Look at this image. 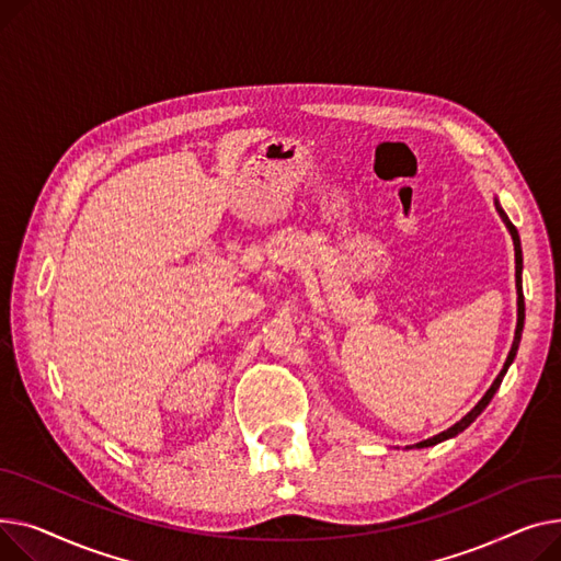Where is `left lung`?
Here are the masks:
<instances>
[{
	"label": "left lung",
	"mask_w": 561,
	"mask_h": 561,
	"mask_svg": "<svg viewBox=\"0 0 561 561\" xmlns=\"http://www.w3.org/2000/svg\"><path fill=\"white\" fill-rule=\"evenodd\" d=\"M496 210H499V215H501V219L505 221V226H507V230H510V236H512V240H514V257H516V294H518V299H516V306H518V319H516V333H514V342H512V348H510V355H507V359H505V365H503V369H501V374L496 376V380H493V385L486 389V393L484 397L478 401V405L462 419V421H457L453 427H448V431H444V433H439V435H435V437H431V439H425V442H419L416 444V448H427V446H435V444H439V442H446V439H450V437H455V435H459L462 431H467V427L484 412V408L491 403V399H493V393L499 391V387H501V382H503V378H505V374H507V369H510V365L514 362V357H516V351H518V344H520V333H523V321H525V304H523V285H520V272H523V251H520V238H518V230H516V226L510 221V217L505 215V210L501 208V204H499V199H496Z\"/></svg>",
	"instance_id": "8db88e82"
}]
</instances>
